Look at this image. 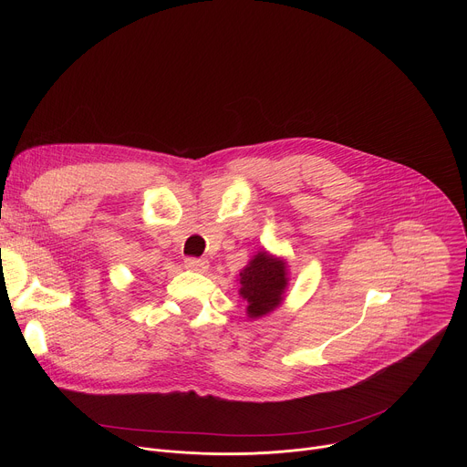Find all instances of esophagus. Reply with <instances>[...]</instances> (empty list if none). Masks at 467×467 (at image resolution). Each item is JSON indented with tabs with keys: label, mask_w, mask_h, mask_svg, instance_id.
<instances>
[{
	"label": "esophagus",
	"mask_w": 467,
	"mask_h": 467,
	"mask_svg": "<svg viewBox=\"0 0 467 467\" xmlns=\"http://www.w3.org/2000/svg\"><path fill=\"white\" fill-rule=\"evenodd\" d=\"M184 268H186V270H190V272L203 274V272L209 268V260H205V258H193V256H188V258H184Z\"/></svg>",
	"instance_id": "esophagus-1"
}]
</instances>
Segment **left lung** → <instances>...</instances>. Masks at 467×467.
<instances>
[{"mask_svg":"<svg viewBox=\"0 0 467 467\" xmlns=\"http://www.w3.org/2000/svg\"><path fill=\"white\" fill-rule=\"evenodd\" d=\"M286 286V262L268 251H258L240 272V296L253 319L274 312L283 303Z\"/></svg>","mask_w":467,"mask_h":467,"instance_id":"left-lung-1","label":"left lung"}]
</instances>
